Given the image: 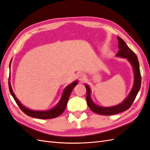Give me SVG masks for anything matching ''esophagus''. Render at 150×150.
<instances>
[{
    "instance_id": "34e87169",
    "label": "esophagus",
    "mask_w": 150,
    "mask_h": 150,
    "mask_svg": "<svg viewBox=\"0 0 150 150\" xmlns=\"http://www.w3.org/2000/svg\"><path fill=\"white\" fill-rule=\"evenodd\" d=\"M78 78H79V80L80 81H81V82H83V81L86 79V76L85 74L84 73H81L78 75Z\"/></svg>"
}]
</instances>
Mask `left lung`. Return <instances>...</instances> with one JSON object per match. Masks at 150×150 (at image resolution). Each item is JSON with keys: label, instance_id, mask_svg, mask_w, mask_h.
<instances>
[{"label": "left lung", "instance_id": "left-lung-1", "mask_svg": "<svg viewBox=\"0 0 150 150\" xmlns=\"http://www.w3.org/2000/svg\"><path fill=\"white\" fill-rule=\"evenodd\" d=\"M117 39H118V48L120 49V51L116 54V56L126 59L131 64V66H132L134 74V82L133 88L128 95V96L126 98V99H125V100H123V101L121 103L113 106L103 107L98 106L94 103V101L92 100L91 97V90L90 87L88 84H85L86 92H87L86 101H87L88 105L91 109V110L99 115L110 116L117 114V113L128 110L134 101L141 87L142 77H141L139 64L138 57L132 50L127 46L123 40L121 38L118 37V36H117Z\"/></svg>", "mask_w": 150, "mask_h": 150}]
</instances>
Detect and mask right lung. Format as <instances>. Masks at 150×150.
<instances>
[{
	"label": "right lung",
	"instance_id": "add662e5",
	"mask_svg": "<svg viewBox=\"0 0 150 150\" xmlns=\"http://www.w3.org/2000/svg\"><path fill=\"white\" fill-rule=\"evenodd\" d=\"M11 62H10V66H11ZM10 80H11V78L9 76V78H8V88H9L10 93L12 96V97L13 98V99H14L15 101L17 104V105L19 106V107L21 108V110L23 111L25 115H27L29 116L35 117V118L43 119V120L54 118V117H56L62 114L63 111H64L65 108L67 106L68 99H69V98L70 96L71 93L72 92V89H74V88L78 83V81L76 80V81H74L73 83H72L71 84L66 86V87L64 88V91H63L62 96L60 99L59 101L56 105L52 109H50V110H46V111H35V110H30V109L23 106L21 104V103L18 100V99L16 98L15 94L13 92Z\"/></svg>",
	"mask_w": 150,
	"mask_h": 150
}]
</instances>
